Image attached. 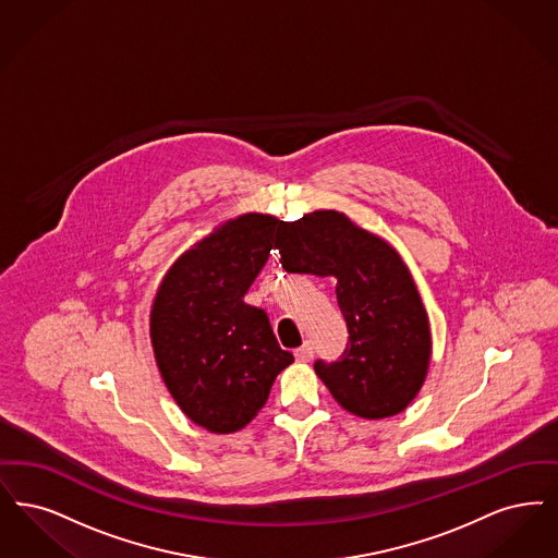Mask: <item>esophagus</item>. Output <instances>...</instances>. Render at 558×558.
I'll use <instances>...</instances> for the list:
<instances>
[{"label":"esophagus","mask_w":558,"mask_h":558,"mask_svg":"<svg viewBox=\"0 0 558 558\" xmlns=\"http://www.w3.org/2000/svg\"><path fill=\"white\" fill-rule=\"evenodd\" d=\"M313 357V344L312 342H305L303 347H299L296 351H294V359L296 361H301V363H307V361H312Z\"/></svg>","instance_id":"1"}]
</instances>
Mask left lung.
I'll return each mask as SVG.
<instances>
[{
  "mask_svg": "<svg viewBox=\"0 0 558 558\" xmlns=\"http://www.w3.org/2000/svg\"><path fill=\"white\" fill-rule=\"evenodd\" d=\"M276 246L290 274L336 278L349 340L338 361L313 365L336 402L365 420L404 411L424 386L432 336L401 255L332 209L280 222Z\"/></svg>",
  "mask_w": 558,
  "mask_h": 558,
  "instance_id": "8db88e82",
  "label": "left lung"
}]
</instances>
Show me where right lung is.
Masks as SVG:
<instances>
[{
    "label": "right lung",
    "instance_id": "obj_1",
    "mask_svg": "<svg viewBox=\"0 0 558 558\" xmlns=\"http://www.w3.org/2000/svg\"><path fill=\"white\" fill-rule=\"evenodd\" d=\"M278 226L264 214L228 220L184 251L157 289L149 332L159 374L182 413L214 434L243 429L294 361L268 313L245 303Z\"/></svg>",
    "mask_w": 558,
    "mask_h": 558
}]
</instances>
